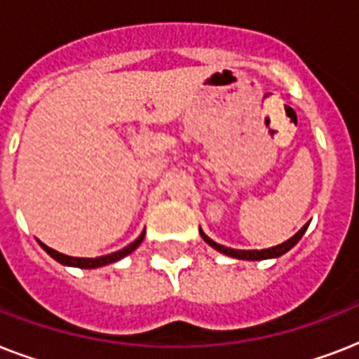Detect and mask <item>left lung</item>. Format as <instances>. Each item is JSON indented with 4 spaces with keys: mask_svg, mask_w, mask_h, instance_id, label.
<instances>
[{
    "mask_svg": "<svg viewBox=\"0 0 359 359\" xmlns=\"http://www.w3.org/2000/svg\"><path fill=\"white\" fill-rule=\"evenodd\" d=\"M307 225L309 224L304 225V227H302L294 236H290L289 240H285L283 244L273 245V248H268V250H233V248H227V245H222L218 244V242H214L212 238H208L201 229H199V233H201L203 240H205L208 245H212L214 250L219 251V253L235 257V259H242V261H264V259H276V257H281L283 253H287L290 248H294V245L298 244V240H300L302 236H304V233L307 231Z\"/></svg>",
    "mask_w": 359,
    "mask_h": 359,
    "instance_id": "left-lung-1",
    "label": "left lung"
}]
</instances>
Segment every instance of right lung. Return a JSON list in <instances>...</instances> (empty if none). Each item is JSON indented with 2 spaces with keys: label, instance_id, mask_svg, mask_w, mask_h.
Returning <instances> with one entry per match:
<instances>
[{
  "label": "right lung",
  "instance_id": "add662e5",
  "mask_svg": "<svg viewBox=\"0 0 359 359\" xmlns=\"http://www.w3.org/2000/svg\"><path fill=\"white\" fill-rule=\"evenodd\" d=\"M143 238H145V231L141 233L137 238L132 242V244H128L126 248H123V250L115 251V253H109V255H102V257H95V259H86V257H70V255H63V253H59V251L52 250V248H48L46 244H42V242H39L41 244V248L44 251H46L48 255L53 257L55 261L61 262V264H65V266H76V268H100V266H106V264H111V262L119 261V259H123V257H126L128 253H132V251L137 248V245L143 242Z\"/></svg>",
  "mask_w": 359,
  "mask_h": 359
}]
</instances>
